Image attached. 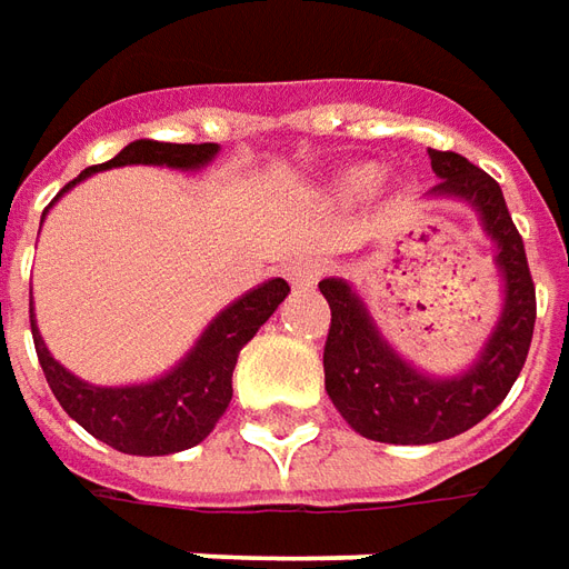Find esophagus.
Masks as SVG:
<instances>
[{"label": "esophagus", "instance_id": "34e87169", "mask_svg": "<svg viewBox=\"0 0 569 569\" xmlns=\"http://www.w3.org/2000/svg\"><path fill=\"white\" fill-rule=\"evenodd\" d=\"M319 276H322V269H319L316 259H293L288 266V281L293 288H312L319 281Z\"/></svg>", "mask_w": 569, "mask_h": 569}]
</instances>
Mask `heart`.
<instances>
[{
  "label": "heart",
  "instance_id": "1",
  "mask_svg": "<svg viewBox=\"0 0 569 569\" xmlns=\"http://www.w3.org/2000/svg\"><path fill=\"white\" fill-rule=\"evenodd\" d=\"M376 181H379L376 169H363V171H357V174L350 178V187H353V190H369V187L376 184Z\"/></svg>",
  "mask_w": 569,
  "mask_h": 569
}]
</instances>
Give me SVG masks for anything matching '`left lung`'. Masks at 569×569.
Masks as SVG:
<instances>
[{
    "mask_svg": "<svg viewBox=\"0 0 569 569\" xmlns=\"http://www.w3.org/2000/svg\"><path fill=\"white\" fill-rule=\"evenodd\" d=\"M429 159L441 178L432 193L470 200L498 243V266L507 288L505 312L486 350L463 376L429 379L385 345L363 300L347 288V281H319V291L331 307L322 353L326 391L350 429L388 445H432L482 422L517 382L536 329V284L523 238L507 212L498 181L460 152L429 150Z\"/></svg>",
    "mask_w": 569,
    "mask_h": 569,
    "instance_id": "obj_1",
    "label": "left lung"
}]
</instances>
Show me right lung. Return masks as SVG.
Listing matches in <instances>:
<instances>
[{
  "label": "right lung",
  "mask_w": 569,
  "mask_h": 569,
  "mask_svg": "<svg viewBox=\"0 0 569 569\" xmlns=\"http://www.w3.org/2000/svg\"><path fill=\"white\" fill-rule=\"evenodd\" d=\"M216 152H219V143L133 140L118 152L116 159L80 171V178L62 187V193L93 171L118 169V166L200 169ZM288 291L291 288L284 278H272V281L259 284L257 291L243 293L240 300H234L228 310L212 319V326L203 331L197 347L171 369L169 376L150 385L99 388V385L80 382L64 366L49 357L43 338L37 331V322H33V310H30V331H33V347H37V357L43 366L46 382L68 417L116 451L159 457V453L187 451L216 429L219 417L231 403V376L238 366L240 347L247 345L259 331V326L278 310V303L288 297Z\"/></svg>",
  "instance_id": "add662e5"
}]
</instances>
